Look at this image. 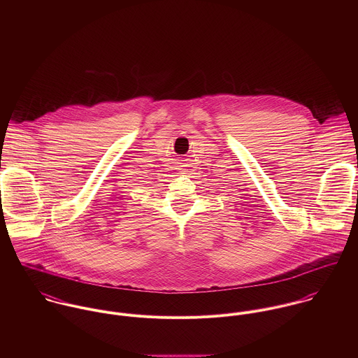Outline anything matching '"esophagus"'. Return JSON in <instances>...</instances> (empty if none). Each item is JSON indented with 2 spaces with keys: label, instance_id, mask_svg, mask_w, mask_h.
<instances>
[{
  "label": "esophagus",
  "instance_id": "obj_1",
  "mask_svg": "<svg viewBox=\"0 0 358 358\" xmlns=\"http://www.w3.org/2000/svg\"><path fill=\"white\" fill-rule=\"evenodd\" d=\"M180 166H183V165H180Z\"/></svg>",
  "mask_w": 358,
  "mask_h": 358
}]
</instances>
